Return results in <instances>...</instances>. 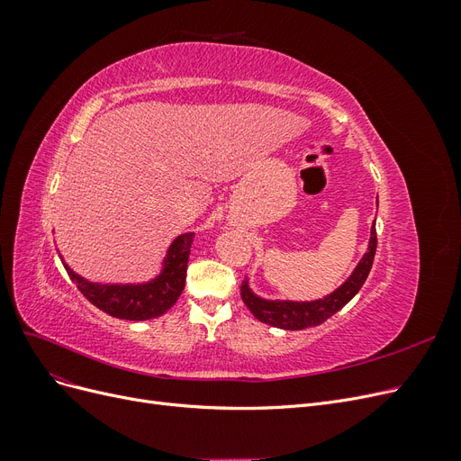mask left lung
Listing matches in <instances>:
<instances>
[{
	"label": "left lung",
	"instance_id": "1",
	"mask_svg": "<svg viewBox=\"0 0 461 461\" xmlns=\"http://www.w3.org/2000/svg\"><path fill=\"white\" fill-rule=\"evenodd\" d=\"M379 203V202H376ZM376 252V230L375 225L371 229V240L367 254L364 259L359 261L356 271L352 276L339 288L334 290L332 294H329L323 300H315V302H267L254 296V292L248 288V283L244 281L240 286V296L244 303L248 305V310L254 313L256 319H259L261 323H267L271 327L278 329H286V330H302L308 327H317L321 323H325L329 317H332L337 312H340L344 305L350 302L359 288L364 286L366 278L371 271V265L375 259Z\"/></svg>",
	"mask_w": 461,
	"mask_h": 461
}]
</instances>
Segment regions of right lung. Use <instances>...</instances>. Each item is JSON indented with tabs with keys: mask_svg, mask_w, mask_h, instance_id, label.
Segmentation results:
<instances>
[{
	"mask_svg": "<svg viewBox=\"0 0 461 461\" xmlns=\"http://www.w3.org/2000/svg\"><path fill=\"white\" fill-rule=\"evenodd\" d=\"M194 242V234H180L171 244L169 254L165 258V269L156 278V281L146 285H94L85 281V278L65 269L71 276V281L82 292L88 302L95 308L109 313L111 317L129 319V321H144L163 315L167 310H171L178 296L183 294L186 283V267L188 256ZM63 261V259H61Z\"/></svg>",
	"mask_w": 461,
	"mask_h": 461,
	"instance_id": "1",
	"label": "right lung"
}]
</instances>
